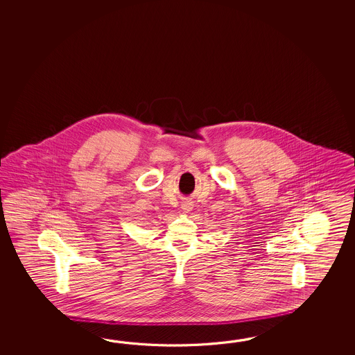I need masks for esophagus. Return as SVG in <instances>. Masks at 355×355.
<instances>
[{"instance_id": "obj_1", "label": "esophagus", "mask_w": 355, "mask_h": 355, "mask_svg": "<svg viewBox=\"0 0 355 355\" xmlns=\"http://www.w3.org/2000/svg\"><path fill=\"white\" fill-rule=\"evenodd\" d=\"M181 209L185 211V213H188V211H190L191 209H193V203H191V202H189V200L182 202V204H181Z\"/></svg>"}]
</instances>
